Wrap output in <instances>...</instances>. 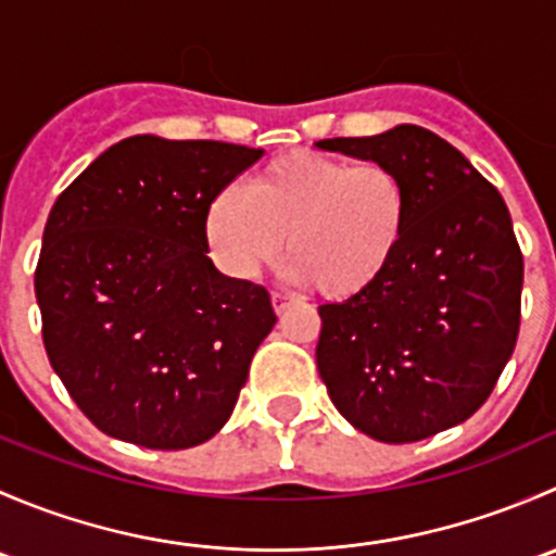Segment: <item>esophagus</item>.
Wrapping results in <instances>:
<instances>
[{"label":"esophagus","mask_w":556,"mask_h":556,"mask_svg":"<svg viewBox=\"0 0 556 556\" xmlns=\"http://www.w3.org/2000/svg\"><path fill=\"white\" fill-rule=\"evenodd\" d=\"M290 304H293V299H290V295L271 293V306H274V312H277V314H285V309H288Z\"/></svg>","instance_id":"1"}]
</instances>
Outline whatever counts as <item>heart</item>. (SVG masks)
I'll list each match as a JSON object with an SVG mask.
<instances>
[{
	"label": "heart",
	"instance_id": "heart-1",
	"mask_svg": "<svg viewBox=\"0 0 556 556\" xmlns=\"http://www.w3.org/2000/svg\"><path fill=\"white\" fill-rule=\"evenodd\" d=\"M412 220V193L392 166L352 164L295 150L223 188L204 212L217 266L252 279L279 257L288 237V279L325 299H361L390 274Z\"/></svg>",
	"mask_w": 556,
	"mask_h": 556
}]
</instances>
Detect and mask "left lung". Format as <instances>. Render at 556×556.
Instances as JSON below:
<instances>
[{"label": "left lung", "mask_w": 556, "mask_h": 556, "mask_svg": "<svg viewBox=\"0 0 556 556\" xmlns=\"http://www.w3.org/2000/svg\"><path fill=\"white\" fill-rule=\"evenodd\" d=\"M314 144L392 166L412 193L390 274L361 299L319 306L317 371L361 433L384 444L430 439L490 397L517 344L525 263L508 206L422 126Z\"/></svg>", "instance_id": "8db88e82"}]
</instances>
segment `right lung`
Listing matches in <instances>:
<instances>
[{
  "label": "right lung",
  "instance_id": "right-lung-1",
  "mask_svg": "<svg viewBox=\"0 0 556 556\" xmlns=\"http://www.w3.org/2000/svg\"><path fill=\"white\" fill-rule=\"evenodd\" d=\"M261 155L137 134L55 199L35 274L45 350L112 439L190 450L233 414L277 314L261 285L217 271L204 212Z\"/></svg>",
  "mask_w": 556,
  "mask_h": 556
}]
</instances>
